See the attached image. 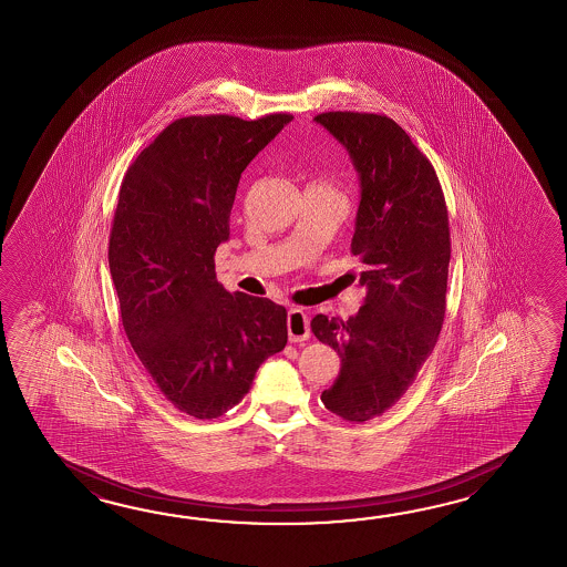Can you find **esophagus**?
<instances>
[{
    "label": "esophagus",
    "instance_id": "34e87169",
    "mask_svg": "<svg viewBox=\"0 0 567 567\" xmlns=\"http://www.w3.org/2000/svg\"><path fill=\"white\" fill-rule=\"evenodd\" d=\"M289 342H303L310 338V320L300 308H291L288 312Z\"/></svg>",
    "mask_w": 567,
    "mask_h": 567
}]
</instances>
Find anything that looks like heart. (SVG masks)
<instances>
[{
    "label": "heart",
    "instance_id": "heart-1",
    "mask_svg": "<svg viewBox=\"0 0 567 567\" xmlns=\"http://www.w3.org/2000/svg\"><path fill=\"white\" fill-rule=\"evenodd\" d=\"M313 184H320V186H328V184H326V182H313Z\"/></svg>",
    "mask_w": 567,
    "mask_h": 567
}]
</instances>
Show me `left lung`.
Returning a JSON list of instances; mask_svg holds the SVG:
<instances>
[{
	"label": "left lung",
	"instance_id": "8db88e82",
	"mask_svg": "<svg viewBox=\"0 0 567 567\" xmlns=\"http://www.w3.org/2000/svg\"><path fill=\"white\" fill-rule=\"evenodd\" d=\"M313 120L349 150L361 176V205L350 254L367 288L349 320L313 316V337L342 367L322 393L347 422L383 415L405 395L432 354L446 316L450 223L432 162L383 113L326 111Z\"/></svg>",
	"mask_w": 567,
	"mask_h": 567
}]
</instances>
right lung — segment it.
<instances>
[{
	"mask_svg": "<svg viewBox=\"0 0 567 567\" xmlns=\"http://www.w3.org/2000/svg\"><path fill=\"white\" fill-rule=\"evenodd\" d=\"M289 113L172 121L125 172L109 235L121 322L162 395L196 420L241 401L259 364L288 342V312L229 293L215 251L229 239L243 169Z\"/></svg>",
	"mask_w": 567,
	"mask_h": 567,
	"instance_id": "1",
	"label": "right lung"
}]
</instances>
